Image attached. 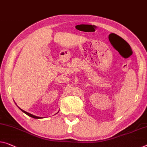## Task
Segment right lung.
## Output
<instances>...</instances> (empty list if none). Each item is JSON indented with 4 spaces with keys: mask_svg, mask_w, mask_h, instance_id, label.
<instances>
[{
    "mask_svg": "<svg viewBox=\"0 0 147 147\" xmlns=\"http://www.w3.org/2000/svg\"><path fill=\"white\" fill-rule=\"evenodd\" d=\"M19 108V107H18ZM20 110H22V112H23L24 113H25V114H27L28 115V116H30V117H31V118H35V119H39V118H42L41 117H39V116H34V115H33V114H30V113H28V112H26V111H24V110H23L22 109H21V108H20ZM58 113V112H57ZM57 113H56V114H57Z\"/></svg>",
    "mask_w": 147,
    "mask_h": 147,
    "instance_id": "add662e5",
    "label": "right lung"
}]
</instances>
